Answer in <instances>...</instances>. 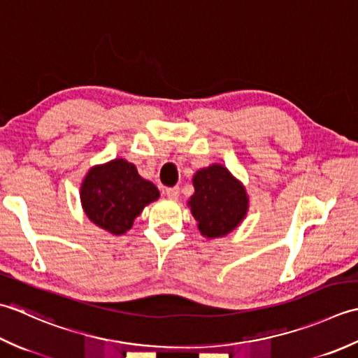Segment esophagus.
Returning <instances> with one entry per match:
<instances>
[{
	"label": "esophagus",
	"mask_w": 358,
	"mask_h": 358,
	"mask_svg": "<svg viewBox=\"0 0 358 358\" xmlns=\"http://www.w3.org/2000/svg\"><path fill=\"white\" fill-rule=\"evenodd\" d=\"M165 194L169 196L170 199H178V198H179V188H178V187L165 188Z\"/></svg>",
	"instance_id": "esophagus-1"
}]
</instances>
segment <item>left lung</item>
Returning a JSON list of instances; mask_svg holds the SVG:
<instances>
[{
	"label": "left lung",
	"mask_w": 358,
	"mask_h": 358,
	"mask_svg": "<svg viewBox=\"0 0 358 358\" xmlns=\"http://www.w3.org/2000/svg\"><path fill=\"white\" fill-rule=\"evenodd\" d=\"M194 194L188 201L198 229L206 238H221L235 230L249 210L244 185L221 164L196 171Z\"/></svg>",
	"instance_id": "left-lung-1"
}]
</instances>
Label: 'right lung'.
<instances>
[{"mask_svg": "<svg viewBox=\"0 0 358 358\" xmlns=\"http://www.w3.org/2000/svg\"><path fill=\"white\" fill-rule=\"evenodd\" d=\"M159 189L137 173L134 164L114 159L87 171L80 187L86 216L113 235H123L145 206L159 199Z\"/></svg>", "mask_w": 358, "mask_h": 358, "instance_id": "right-lung-1", "label": "right lung"}]
</instances>
